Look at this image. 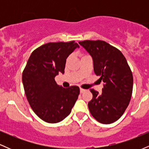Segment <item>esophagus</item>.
<instances>
[{"label": "esophagus", "mask_w": 149, "mask_h": 149, "mask_svg": "<svg viewBox=\"0 0 149 149\" xmlns=\"http://www.w3.org/2000/svg\"><path fill=\"white\" fill-rule=\"evenodd\" d=\"M85 91V90H84V89H83V88H80V93H83V92H84Z\"/></svg>", "instance_id": "34e87169"}]
</instances>
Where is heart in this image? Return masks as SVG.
Returning a JSON list of instances; mask_svg holds the SVG:
<instances>
[{
	"instance_id": "1",
	"label": "heart",
	"mask_w": 149,
	"mask_h": 149,
	"mask_svg": "<svg viewBox=\"0 0 149 149\" xmlns=\"http://www.w3.org/2000/svg\"><path fill=\"white\" fill-rule=\"evenodd\" d=\"M69 57H68V58H67V61L69 60Z\"/></svg>"
}]
</instances>
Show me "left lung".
I'll return each instance as SVG.
<instances>
[{
  "label": "left lung",
  "mask_w": 149,
  "mask_h": 149,
  "mask_svg": "<svg viewBox=\"0 0 149 149\" xmlns=\"http://www.w3.org/2000/svg\"><path fill=\"white\" fill-rule=\"evenodd\" d=\"M78 43L90 53L94 71L104 82L102 92L90 89L92 99L88 103L91 115L98 122L110 124L124 113L131 100L132 73L123 53L104 40H83Z\"/></svg>",
  "instance_id": "left-lung-1"
}]
</instances>
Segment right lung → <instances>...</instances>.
Returning <instances> with one entry per match:
<instances>
[{
  "instance_id": "add662e5",
  "label": "right lung",
  "mask_w": 149,
  "mask_h": 149,
  "mask_svg": "<svg viewBox=\"0 0 149 149\" xmlns=\"http://www.w3.org/2000/svg\"><path fill=\"white\" fill-rule=\"evenodd\" d=\"M76 47L75 41L48 42L33 51L23 73L22 83L30 107L49 123H57L71 111L80 94L78 86L64 88L54 78L64 73L66 59Z\"/></svg>"
}]
</instances>
